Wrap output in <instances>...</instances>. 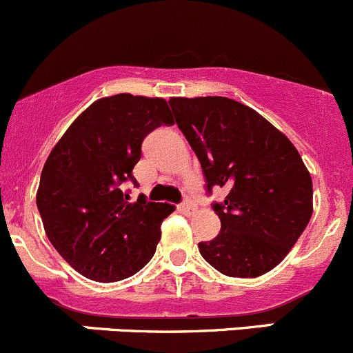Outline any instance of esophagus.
Returning a JSON list of instances; mask_svg holds the SVG:
<instances>
[{"instance_id":"obj_1","label":"esophagus","mask_w":353,"mask_h":353,"mask_svg":"<svg viewBox=\"0 0 353 353\" xmlns=\"http://www.w3.org/2000/svg\"><path fill=\"white\" fill-rule=\"evenodd\" d=\"M180 209L185 210V212H190V210H194V203H192V202H181Z\"/></svg>"}]
</instances>
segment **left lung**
<instances>
[{
    "label": "left lung",
    "mask_w": 353,
    "mask_h": 353,
    "mask_svg": "<svg viewBox=\"0 0 353 353\" xmlns=\"http://www.w3.org/2000/svg\"><path fill=\"white\" fill-rule=\"evenodd\" d=\"M178 129L205 175L221 231L199 243L203 260L228 277H260L290 252L312 216V181L294 144L258 112L226 97L170 98Z\"/></svg>",
    "instance_id": "1"
}]
</instances>
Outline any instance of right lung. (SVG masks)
Wrapping results in <instances>:
<instances>
[{
    "instance_id": "right-lung-1",
    "label": "right lung",
    "mask_w": 353,
    "mask_h": 353,
    "mask_svg": "<svg viewBox=\"0 0 353 353\" xmlns=\"http://www.w3.org/2000/svg\"><path fill=\"white\" fill-rule=\"evenodd\" d=\"M173 125L163 98L119 93L93 101L54 146L42 168L37 207L61 256L86 279L117 282L137 274L156 252L170 203L129 202L123 181L156 127Z\"/></svg>"
}]
</instances>
